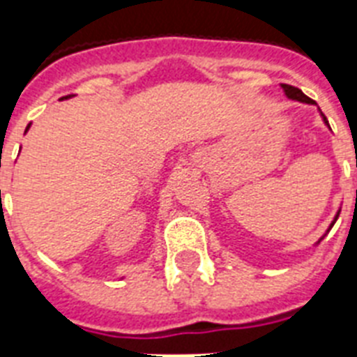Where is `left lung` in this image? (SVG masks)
<instances>
[{
	"mask_svg": "<svg viewBox=\"0 0 357 357\" xmlns=\"http://www.w3.org/2000/svg\"><path fill=\"white\" fill-rule=\"evenodd\" d=\"M282 89H283V94H285V96H287L289 100H294V102H300V103H310V105H317V103L313 102V100H311V98H307V96H305L304 92L300 91V89H296V86H291V85H285V83H282ZM319 113H321V119H322V122H324V126H326V128L330 129V131H332V128H330V123H328L326 116H324V114H322V111H321V109H319ZM339 213H341V207H339V209H337V213H335V217H333L332 224H330V226H328L326 234L322 235V237L319 238V241H317V244L321 243L322 238L326 237V235H328V231H330V229L333 228V224L337 222V218H339Z\"/></svg>",
	"mask_w": 357,
	"mask_h": 357,
	"instance_id": "obj_1",
	"label": "left lung"
}]
</instances>
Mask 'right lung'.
<instances>
[{
    "mask_svg": "<svg viewBox=\"0 0 357 357\" xmlns=\"http://www.w3.org/2000/svg\"><path fill=\"white\" fill-rule=\"evenodd\" d=\"M70 96H64V100H68ZM61 100H63V98H61ZM27 129H29V126H27ZM27 129H25V131H27Z\"/></svg>",
    "mask_w": 357,
    "mask_h": 357,
    "instance_id": "1",
    "label": "right lung"
}]
</instances>
